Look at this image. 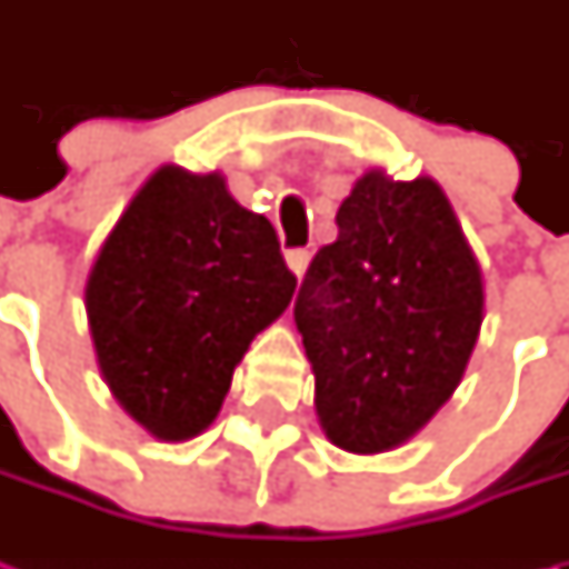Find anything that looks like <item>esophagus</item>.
Returning <instances> with one entry per match:
<instances>
[{"mask_svg":"<svg viewBox=\"0 0 569 569\" xmlns=\"http://www.w3.org/2000/svg\"><path fill=\"white\" fill-rule=\"evenodd\" d=\"M307 262H310V252L307 250H288V266H291L295 274L307 272Z\"/></svg>","mask_w":569,"mask_h":569,"instance_id":"esophagus-1","label":"esophagus"}]
</instances>
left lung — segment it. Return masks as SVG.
I'll use <instances>...</instances> for the list:
<instances>
[{"mask_svg":"<svg viewBox=\"0 0 569 569\" xmlns=\"http://www.w3.org/2000/svg\"><path fill=\"white\" fill-rule=\"evenodd\" d=\"M339 237L313 256L295 300L317 377V415L351 452L405 443L459 386L485 288L443 189L363 173Z\"/></svg>","mask_w":569,"mask_h":569,"instance_id":"left-lung-1","label":"left lung"}]
</instances>
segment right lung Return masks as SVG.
I'll return each mask as SVG.
<instances>
[{"mask_svg":"<svg viewBox=\"0 0 569 569\" xmlns=\"http://www.w3.org/2000/svg\"><path fill=\"white\" fill-rule=\"evenodd\" d=\"M295 288L269 218L237 206L218 173L161 167L88 278L100 370L158 440H189L214 421L233 367Z\"/></svg>","mask_w":569,"mask_h":569,"instance_id":"1","label":"right lung"}]
</instances>
